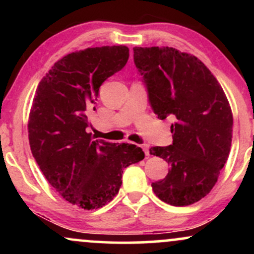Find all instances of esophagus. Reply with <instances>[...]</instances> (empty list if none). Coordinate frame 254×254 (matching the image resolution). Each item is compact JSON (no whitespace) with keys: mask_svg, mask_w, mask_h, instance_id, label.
I'll use <instances>...</instances> for the list:
<instances>
[{"mask_svg":"<svg viewBox=\"0 0 254 254\" xmlns=\"http://www.w3.org/2000/svg\"><path fill=\"white\" fill-rule=\"evenodd\" d=\"M141 147H142V149H143V151H144L145 156H149L150 155V154H149V145H148V144H142Z\"/></svg>","mask_w":254,"mask_h":254,"instance_id":"obj_1","label":"esophagus"}]
</instances>
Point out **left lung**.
<instances>
[{
    "mask_svg": "<svg viewBox=\"0 0 254 254\" xmlns=\"http://www.w3.org/2000/svg\"><path fill=\"white\" fill-rule=\"evenodd\" d=\"M133 61L160 119L171 117L173 143L151 147V155L171 165L151 184L162 202L190 205L205 197L228 159L233 113L216 77L193 55L174 48H133Z\"/></svg>",
    "mask_w": 254,
    "mask_h": 254,
    "instance_id": "1",
    "label": "left lung"
}]
</instances>
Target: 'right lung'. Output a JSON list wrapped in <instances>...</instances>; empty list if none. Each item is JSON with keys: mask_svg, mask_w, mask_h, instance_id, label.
Here are the masks:
<instances>
[{"mask_svg": "<svg viewBox=\"0 0 254 254\" xmlns=\"http://www.w3.org/2000/svg\"><path fill=\"white\" fill-rule=\"evenodd\" d=\"M124 45L66 55L42 78L28 118L31 151L49 184L72 205L103 208L118 193L127 166L144 159L135 144L110 143L87 132V111L107 77L124 68Z\"/></svg>", "mask_w": 254, "mask_h": 254, "instance_id": "add662e5", "label": "right lung"}]
</instances>
